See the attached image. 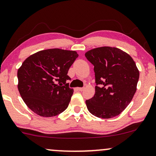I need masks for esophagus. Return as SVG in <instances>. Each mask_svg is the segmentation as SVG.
I'll use <instances>...</instances> for the list:
<instances>
[{"label": "esophagus", "mask_w": 156, "mask_h": 156, "mask_svg": "<svg viewBox=\"0 0 156 156\" xmlns=\"http://www.w3.org/2000/svg\"><path fill=\"white\" fill-rule=\"evenodd\" d=\"M84 87H77L76 88V90H79V91H82V90H84Z\"/></svg>", "instance_id": "34e87169"}]
</instances>
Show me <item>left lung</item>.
I'll return each instance as SVG.
<instances>
[{"mask_svg": "<svg viewBox=\"0 0 156 156\" xmlns=\"http://www.w3.org/2000/svg\"><path fill=\"white\" fill-rule=\"evenodd\" d=\"M94 65L95 94L86 100L91 114L100 118L118 116L130 104L137 90L139 70L133 58L118 48L102 46L85 53Z\"/></svg>", "mask_w": 156, "mask_h": 156, "instance_id": "1", "label": "left lung"}]
</instances>
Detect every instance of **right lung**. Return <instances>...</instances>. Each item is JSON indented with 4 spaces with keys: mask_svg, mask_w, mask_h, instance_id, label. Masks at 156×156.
<instances>
[{
    "mask_svg": "<svg viewBox=\"0 0 156 156\" xmlns=\"http://www.w3.org/2000/svg\"><path fill=\"white\" fill-rule=\"evenodd\" d=\"M75 51L49 48L32 54L18 69V90L28 108L41 117H54L67 108L74 90L66 81L78 57Z\"/></svg>",
    "mask_w": 156,
    "mask_h": 156,
    "instance_id": "obj_1",
    "label": "right lung"
}]
</instances>
